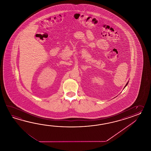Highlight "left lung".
Here are the masks:
<instances>
[{"label":"left lung","instance_id":"8db88e82","mask_svg":"<svg viewBox=\"0 0 151 151\" xmlns=\"http://www.w3.org/2000/svg\"><path fill=\"white\" fill-rule=\"evenodd\" d=\"M128 82H127V83H126V85L125 86V87L126 86H127V84H128ZM125 87H124V88H125Z\"/></svg>","mask_w":151,"mask_h":151}]
</instances>
